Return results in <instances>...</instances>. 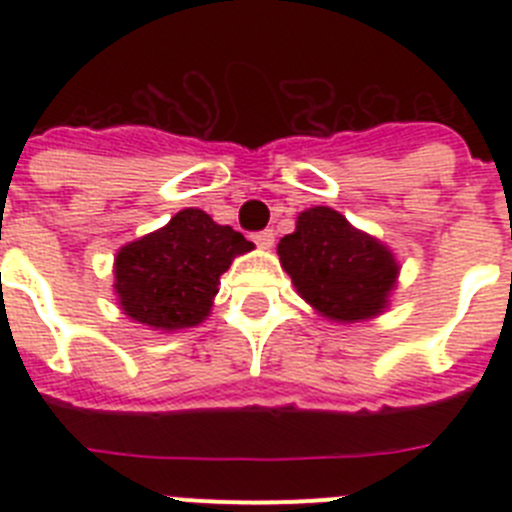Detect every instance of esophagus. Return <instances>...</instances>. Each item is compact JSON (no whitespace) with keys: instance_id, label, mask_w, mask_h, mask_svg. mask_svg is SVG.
<instances>
[{"instance_id":"1","label":"esophagus","mask_w":512,"mask_h":512,"mask_svg":"<svg viewBox=\"0 0 512 512\" xmlns=\"http://www.w3.org/2000/svg\"><path fill=\"white\" fill-rule=\"evenodd\" d=\"M253 243L259 248H271L274 246V230H259V233H253Z\"/></svg>"}]
</instances>
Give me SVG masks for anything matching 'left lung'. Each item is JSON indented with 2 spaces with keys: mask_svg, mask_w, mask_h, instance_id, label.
I'll use <instances>...</instances> for the list:
<instances>
[{
  "mask_svg": "<svg viewBox=\"0 0 512 512\" xmlns=\"http://www.w3.org/2000/svg\"><path fill=\"white\" fill-rule=\"evenodd\" d=\"M277 251L297 292L330 320L379 315L395 287V256L330 207L300 212L297 230L284 235Z\"/></svg>",
  "mask_w": 512,
  "mask_h": 512,
  "instance_id": "obj_1",
  "label": "left lung"
}]
</instances>
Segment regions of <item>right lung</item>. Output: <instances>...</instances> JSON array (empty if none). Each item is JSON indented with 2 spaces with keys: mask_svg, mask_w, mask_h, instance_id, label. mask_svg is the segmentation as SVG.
Returning a JSON list of instances; mask_svg holds the SVG:
<instances>
[{
  "mask_svg": "<svg viewBox=\"0 0 512 512\" xmlns=\"http://www.w3.org/2000/svg\"><path fill=\"white\" fill-rule=\"evenodd\" d=\"M253 243L207 212H176L169 225L120 248L115 289L125 315L151 328L176 330L207 318L220 274Z\"/></svg>",
  "mask_w": 512,
  "mask_h": 512,
  "instance_id": "1",
  "label": "right lung"
}]
</instances>
